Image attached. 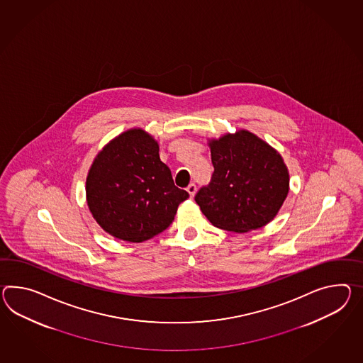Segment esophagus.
<instances>
[{"instance_id": "esophagus-1", "label": "esophagus", "mask_w": 363, "mask_h": 363, "mask_svg": "<svg viewBox=\"0 0 363 363\" xmlns=\"http://www.w3.org/2000/svg\"><path fill=\"white\" fill-rule=\"evenodd\" d=\"M186 190H187V193L190 194V196L193 198V196H194L195 193H196V185H195V184H190V185L186 187Z\"/></svg>"}]
</instances>
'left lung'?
Here are the masks:
<instances>
[{
  "mask_svg": "<svg viewBox=\"0 0 363 363\" xmlns=\"http://www.w3.org/2000/svg\"><path fill=\"white\" fill-rule=\"evenodd\" d=\"M213 173L195 202L215 227L258 230L274 219L289 193V172L281 155L256 135L241 130L211 140Z\"/></svg>",
  "mask_w": 363,
  "mask_h": 363,
  "instance_id": "obj_1",
  "label": "left lung"
}]
</instances>
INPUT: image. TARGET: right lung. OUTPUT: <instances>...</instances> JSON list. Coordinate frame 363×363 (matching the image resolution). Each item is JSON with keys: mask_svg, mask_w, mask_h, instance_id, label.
<instances>
[{"mask_svg": "<svg viewBox=\"0 0 363 363\" xmlns=\"http://www.w3.org/2000/svg\"><path fill=\"white\" fill-rule=\"evenodd\" d=\"M189 193L174 185L159 144L140 128L119 135L98 153L86 199L98 224L116 239L142 242L167 230Z\"/></svg>", "mask_w": 363, "mask_h": 363, "instance_id": "obj_1", "label": "right lung"}]
</instances>
